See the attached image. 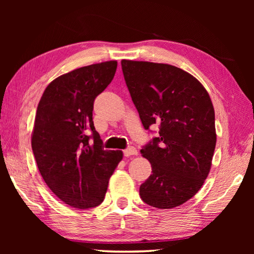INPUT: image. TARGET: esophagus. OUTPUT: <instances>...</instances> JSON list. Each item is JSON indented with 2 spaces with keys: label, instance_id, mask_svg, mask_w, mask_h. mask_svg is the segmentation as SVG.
Segmentation results:
<instances>
[{
  "label": "esophagus",
  "instance_id": "esophagus-1",
  "mask_svg": "<svg viewBox=\"0 0 254 254\" xmlns=\"http://www.w3.org/2000/svg\"><path fill=\"white\" fill-rule=\"evenodd\" d=\"M136 154H137V150L135 147H133V146H130L128 148L123 150V155L126 156V157H128V156H131V155H136Z\"/></svg>",
  "mask_w": 254,
  "mask_h": 254
}]
</instances>
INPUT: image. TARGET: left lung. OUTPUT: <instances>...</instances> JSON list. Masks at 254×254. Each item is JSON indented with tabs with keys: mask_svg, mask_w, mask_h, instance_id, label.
<instances>
[{
	"mask_svg": "<svg viewBox=\"0 0 254 254\" xmlns=\"http://www.w3.org/2000/svg\"><path fill=\"white\" fill-rule=\"evenodd\" d=\"M122 72L145 130L158 126L141 153L152 175L139 187L143 202L174 208L203 186L215 146V112L206 89L191 74L163 63L122 60Z\"/></svg>",
	"mask_w": 254,
	"mask_h": 254,
	"instance_id": "1",
	"label": "left lung"
}]
</instances>
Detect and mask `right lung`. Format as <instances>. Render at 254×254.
<instances>
[{"instance_id":"right-lung-1","label":"right lung","mask_w":254,"mask_h":254,"mask_svg":"<svg viewBox=\"0 0 254 254\" xmlns=\"http://www.w3.org/2000/svg\"><path fill=\"white\" fill-rule=\"evenodd\" d=\"M117 61L79 67L48 85L37 108L31 148L47 186L75 208L102 203L108 182L122 159L105 150L93 121L96 97L111 83Z\"/></svg>"}]
</instances>
